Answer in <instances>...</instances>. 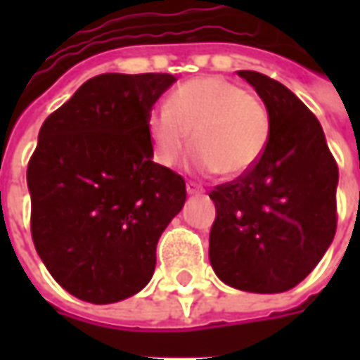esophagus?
Here are the masks:
<instances>
[{
    "label": "esophagus",
    "mask_w": 360,
    "mask_h": 360,
    "mask_svg": "<svg viewBox=\"0 0 360 360\" xmlns=\"http://www.w3.org/2000/svg\"><path fill=\"white\" fill-rule=\"evenodd\" d=\"M187 193L188 195H202L204 188L198 187V185H195V183H187Z\"/></svg>",
    "instance_id": "obj_1"
}]
</instances>
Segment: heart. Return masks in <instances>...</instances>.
<instances>
[{
	"label": "heart",
	"mask_w": 360,
	"mask_h": 360,
	"mask_svg": "<svg viewBox=\"0 0 360 360\" xmlns=\"http://www.w3.org/2000/svg\"><path fill=\"white\" fill-rule=\"evenodd\" d=\"M195 144V165L204 173L239 177L264 154L270 139L266 105L245 86L224 77H196L173 90L148 115V136L158 164L173 167Z\"/></svg>",
	"instance_id": "b5f03b06"
}]
</instances>
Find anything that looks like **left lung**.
Masks as SVG:
<instances>
[{"label": "left lung", "instance_id": "1", "mask_svg": "<svg viewBox=\"0 0 360 360\" xmlns=\"http://www.w3.org/2000/svg\"><path fill=\"white\" fill-rule=\"evenodd\" d=\"M270 115L258 164L214 187L210 264L224 283L250 293H283L314 270L338 227V164L316 115L257 71H239Z\"/></svg>", "mask_w": 360, "mask_h": 360}]
</instances>
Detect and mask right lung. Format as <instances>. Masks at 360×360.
<instances>
[{"instance_id": "obj_1", "label": "right lung", "mask_w": 360, "mask_h": 360, "mask_svg": "<svg viewBox=\"0 0 360 360\" xmlns=\"http://www.w3.org/2000/svg\"><path fill=\"white\" fill-rule=\"evenodd\" d=\"M175 81L98 75L40 129L27 169L32 241L51 278L81 301L139 293L185 204V179L152 162L148 136L152 105Z\"/></svg>"}]
</instances>
